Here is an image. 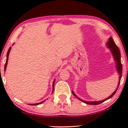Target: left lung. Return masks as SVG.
I'll use <instances>...</instances> for the list:
<instances>
[{
    "label": "left lung",
    "instance_id": "1",
    "mask_svg": "<svg viewBox=\"0 0 128 128\" xmlns=\"http://www.w3.org/2000/svg\"><path fill=\"white\" fill-rule=\"evenodd\" d=\"M108 45V47L110 49V50H111L112 54L113 55V56H114V60L116 61V70H117V72H118L119 74H120V80H119V83H118V87H117L116 90L114 92H113L112 94H111V96H110L109 97L106 98V99L105 100H103L102 101H85L84 100H82L80 99L78 97V96H77L76 94L74 93V92L72 91V93L73 94V96H75V97L78 98V100H80V101H83V102L86 103V104H90V105H98V104H101V103H102L103 102H104L105 101L111 98L112 97V96L114 95L115 94V92H116V90H118V86L119 85H120V78H121V77H122V64H121V62H120V49L118 46H117V45L115 44V43L114 42V40L112 39V37H110L109 38V41L106 44Z\"/></svg>",
    "mask_w": 128,
    "mask_h": 128
}]
</instances>
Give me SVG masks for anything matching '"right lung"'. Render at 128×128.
<instances>
[{"mask_svg": "<svg viewBox=\"0 0 128 128\" xmlns=\"http://www.w3.org/2000/svg\"><path fill=\"white\" fill-rule=\"evenodd\" d=\"M11 48H12V47H10V48L8 49V53H7L6 61V64H5V65H4V71L6 70V66H7V64H8V55H9V53H10V50H11ZM55 80H54V82H53V84H52V87H53V88H52V93H53V92H54V83H55ZM43 102H44V101H42V102H41L36 103V104H30V105H31V106H37V105L41 104V103Z\"/></svg>", "mask_w": 128, "mask_h": 128, "instance_id": "obj_1", "label": "right lung"}]
</instances>
